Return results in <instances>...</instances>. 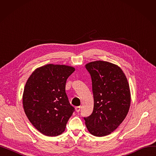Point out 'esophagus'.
I'll return each instance as SVG.
<instances>
[{"label":"esophagus","mask_w":156,"mask_h":156,"mask_svg":"<svg viewBox=\"0 0 156 156\" xmlns=\"http://www.w3.org/2000/svg\"><path fill=\"white\" fill-rule=\"evenodd\" d=\"M75 109H76V111L77 112H80V110H81V106H77V107H76Z\"/></svg>","instance_id":"obj_1"}]
</instances>
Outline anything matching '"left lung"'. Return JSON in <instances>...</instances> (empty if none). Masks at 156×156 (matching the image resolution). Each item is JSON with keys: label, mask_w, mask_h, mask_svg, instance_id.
Masks as SVG:
<instances>
[{"label": "left lung", "mask_w": 156, "mask_h": 156, "mask_svg": "<svg viewBox=\"0 0 156 156\" xmlns=\"http://www.w3.org/2000/svg\"><path fill=\"white\" fill-rule=\"evenodd\" d=\"M85 68L90 74L94 95V110L84 118L88 132L96 136L113 132L129 111L131 93L128 80L118 65L96 61Z\"/></svg>", "instance_id": "1"}]
</instances>
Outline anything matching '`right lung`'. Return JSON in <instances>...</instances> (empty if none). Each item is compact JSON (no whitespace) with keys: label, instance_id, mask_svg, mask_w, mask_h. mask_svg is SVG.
<instances>
[{"label":"right lung","instance_id":"1","mask_svg":"<svg viewBox=\"0 0 156 156\" xmlns=\"http://www.w3.org/2000/svg\"><path fill=\"white\" fill-rule=\"evenodd\" d=\"M75 68L48 64L34 70L23 94L24 112L39 132L48 136L62 134L75 109L65 91L68 78Z\"/></svg>","mask_w":156,"mask_h":156}]
</instances>
